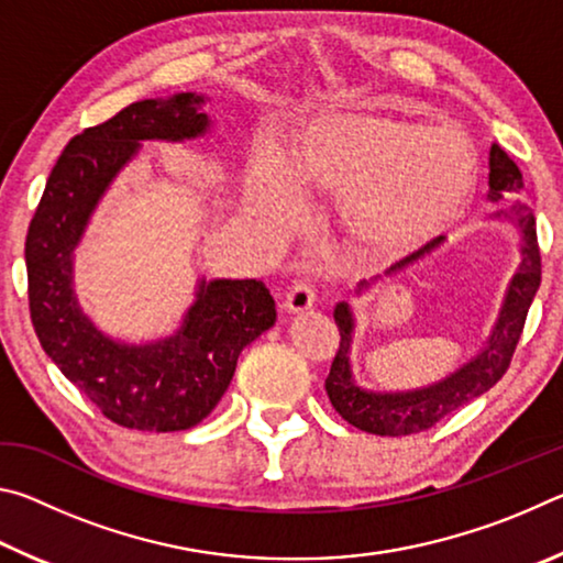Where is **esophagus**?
Masks as SVG:
<instances>
[{
  "mask_svg": "<svg viewBox=\"0 0 563 563\" xmlns=\"http://www.w3.org/2000/svg\"><path fill=\"white\" fill-rule=\"evenodd\" d=\"M312 305H316V290H312L305 280L295 283L288 290V295H285V308H288V312H292V316L310 310Z\"/></svg>",
  "mask_w": 563,
  "mask_h": 563,
  "instance_id": "34e87169",
  "label": "esophagus"
}]
</instances>
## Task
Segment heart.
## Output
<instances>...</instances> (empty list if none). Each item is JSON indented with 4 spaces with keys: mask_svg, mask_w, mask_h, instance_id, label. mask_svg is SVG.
Masks as SVG:
<instances>
[{
    "mask_svg": "<svg viewBox=\"0 0 563 563\" xmlns=\"http://www.w3.org/2000/svg\"><path fill=\"white\" fill-rule=\"evenodd\" d=\"M479 156L462 129L375 111H325L295 133L288 161L261 148L247 168L253 211L290 221L298 188L342 198L350 231L379 253L422 245L464 211Z\"/></svg>",
    "mask_w": 563,
    "mask_h": 563,
    "instance_id": "obj_1",
    "label": "heart"
}]
</instances>
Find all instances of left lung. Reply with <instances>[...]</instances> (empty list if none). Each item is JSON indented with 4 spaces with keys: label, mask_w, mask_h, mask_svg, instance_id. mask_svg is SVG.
I'll list each match as a JSON object with an SVG mask.
<instances>
[{
    "label": "left lung",
    "mask_w": 563,
    "mask_h": 563,
    "mask_svg": "<svg viewBox=\"0 0 563 563\" xmlns=\"http://www.w3.org/2000/svg\"><path fill=\"white\" fill-rule=\"evenodd\" d=\"M523 196V178L519 166L509 158L507 151L499 144H492L489 151V201H511V198ZM494 218L511 223L519 233V268L504 295L499 318L494 322L492 335L484 342L479 355L472 357L456 373L446 375L440 383L419 389H407V393H373L355 383L350 365L352 350V332H355V318L347 302H338L335 316L340 330V347L332 360L330 375L325 379V389L332 407L338 415L357 427L362 432L379 434V437H405L415 432H424L440 422L442 417L452 415L454 409L472 402L499 383L501 375L507 373L514 350L521 338L527 312L531 308L533 295L541 283V253L537 243V221H533L531 208L523 201H514L509 211H497ZM444 243V235L434 238L427 245L419 247L417 253L407 255L405 261L395 263L387 275L407 268L424 255H430ZM369 283L362 280L357 285V295L367 290Z\"/></svg>",
    "instance_id": "left-lung-1"
}]
</instances>
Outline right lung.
<instances>
[{"label":"right lung","mask_w":563,"mask_h":563,"mask_svg":"<svg viewBox=\"0 0 563 563\" xmlns=\"http://www.w3.org/2000/svg\"><path fill=\"white\" fill-rule=\"evenodd\" d=\"M201 93L144 99L74 136L46 180L26 233L30 312L36 338L66 379L103 417L129 430H190L231 385L238 355L273 328L263 280L198 283L184 325L146 345L119 342L84 316L74 292V251L91 213L141 141H186L211 126Z\"/></svg>","instance_id":"add662e5"}]
</instances>
